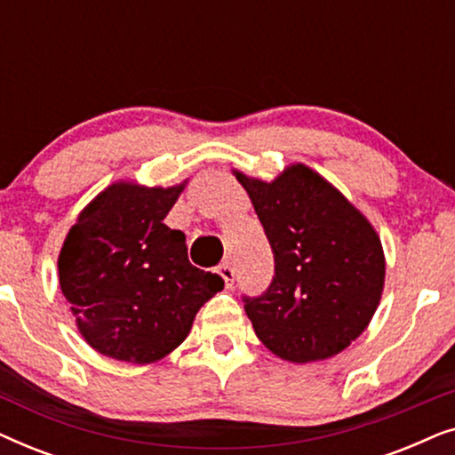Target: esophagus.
Wrapping results in <instances>:
<instances>
[{"mask_svg": "<svg viewBox=\"0 0 455 455\" xmlns=\"http://www.w3.org/2000/svg\"><path fill=\"white\" fill-rule=\"evenodd\" d=\"M217 275H220L221 279H223V283H226V288H232L234 285V277H235V273H234V267L228 263H221L220 267H217Z\"/></svg>", "mask_w": 455, "mask_h": 455, "instance_id": "obj_1", "label": "esophagus"}]
</instances>
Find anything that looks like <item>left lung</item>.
Listing matches in <instances>:
<instances>
[{
	"label": "left lung",
	"mask_w": 455,
	"mask_h": 455,
	"mask_svg": "<svg viewBox=\"0 0 455 455\" xmlns=\"http://www.w3.org/2000/svg\"><path fill=\"white\" fill-rule=\"evenodd\" d=\"M269 240L275 275L246 298L254 333L288 363L346 350L369 327L383 294L385 254L371 221L304 164L271 182L234 170Z\"/></svg>",
	"instance_id": "left-lung-1"
}]
</instances>
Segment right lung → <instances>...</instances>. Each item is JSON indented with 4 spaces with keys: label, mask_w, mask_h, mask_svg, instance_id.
<instances>
[{
    "label": "right lung",
    "mask_w": 455,
    "mask_h": 455,
    "mask_svg": "<svg viewBox=\"0 0 455 455\" xmlns=\"http://www.w3.org/2000/svg\"><path fill=\"white\" fill-rule=\"evenodd\" d=\"M170 188L111 184L80 211L58 259L60 288L86 344L122 363H157L188 338L201 307L223 290L190 265L186 235L164 220Z\"/></svg>",
    "instance_id": "add662e5"
}]
</instances>
